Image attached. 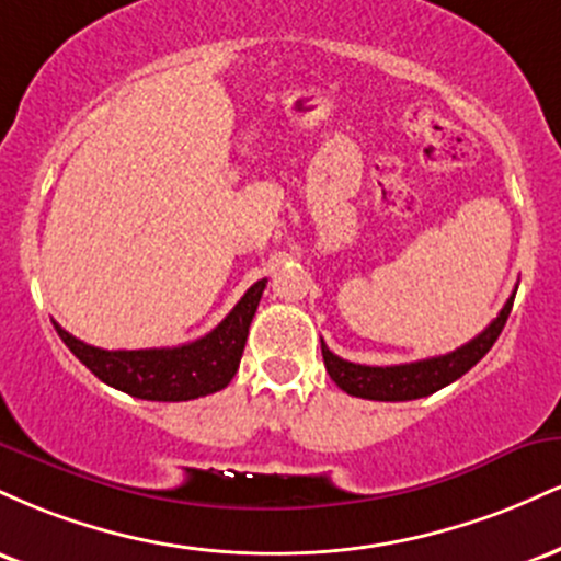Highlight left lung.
<instances>
[{"label":"left lung","mask_w":561,"mask_h":561,"mask_svg":"<svg viewBox=\"0 0 561 561\" xmlns=\"http://www.w3.org/2000/svg\"><path fill=\"white\" fill-rule=\"evenodd\" d=\"M512 302L514 293L506 300V306L501 308L499 317L478 337L446 353V356H433L424 358V362L398 366H364L334 356L324 343H321V356H324V366L334 379V385L340 390H345L347 396L366 398V401H414V398L433 396L435 390L446 388L454 379L467 375L491 351L501 330H504L508 311H512Z\"/></svg>","instance_id":"obj_1"}]
</instances>
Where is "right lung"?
Listing matches in <instances>:
<instances>
[{"label":"right lung","mask_w":561,"mask_h":561,"mask_svg":"<svg viewBox=\"0 0 561 561\" xmlns=\"http://www.w3.org/2000/svg\"><path fill=\"white\" fill-rule=\"evenodd\" d=\"M263 287L266 279L255 282L216 330L176 347L102 351L73 337L60 324H55V330L70 353L111 388L124 390L141 401H192L224 390L237 375Z\"/></svg>","instance_id":"1"}]
</instances>
